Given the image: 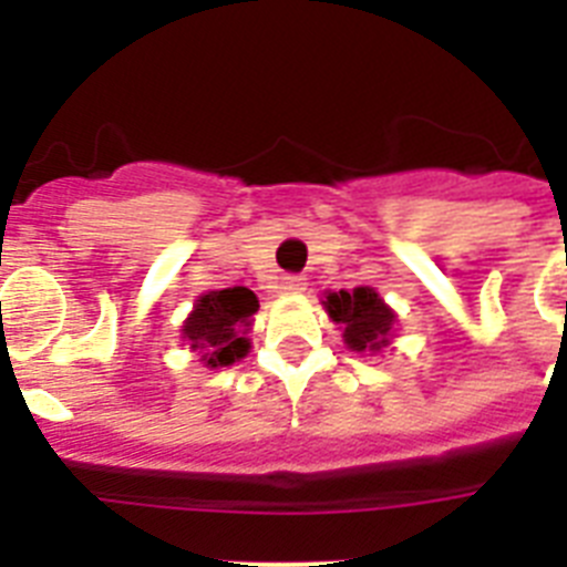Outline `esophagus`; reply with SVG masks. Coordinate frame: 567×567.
<instances>
[{
	"label": "esophagus",
	"instance_id": "esophagus-1",
	"mask_svg": "<svg viewBox=\"0 0 567 567\" xmlns=\"http://www.w3.org/2000/svg\"><path fill=\"white\" fill-rule=\"evenodd\" d=\"M278 289L284 295H298V292H303V289H307V278H303V275H284V278H280Z\"/></svg>",
	"mask_w": 567,
	"mask_h": 567
}]
</instances>
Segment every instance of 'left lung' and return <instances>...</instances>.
Instances as JSON below:
<instances>
[{"instance_id": "1", "label": "left lung", "mask_w": 567, "mask_h": 567, "mask_svg": "<svg viewBox=\"0 0 567 567\" xmlns=\"http://www.w3.org/2000/svg\"><path fill=\"white\" fill-rule=\"evenodd\" d=\"M327 312L334 323H343V340L352 352H378L389 343L394 312L369 287L352 292H329Z\"/></svg>"}]
</instances>
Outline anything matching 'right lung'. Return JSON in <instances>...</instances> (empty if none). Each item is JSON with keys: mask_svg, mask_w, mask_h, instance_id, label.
<instances>
[{"mask_svg": "<svg viewBox=\"0 0 567 567\" xmlns=\"http://www.w3.org/2000/svg\"><path fill=\"white\" fill-rule=\"evenodd\" d=\"M258 312V295L247 287H229L198 298L193 315L184 323V338L193 349H209L202 354L207 365H229L244 358L249 340L244 338L249 318Z\"/></svg>", "mask_w": 567, "mask_h": 567, "instance_id": "add662e5", "label": "right lung"}]
</instances>
